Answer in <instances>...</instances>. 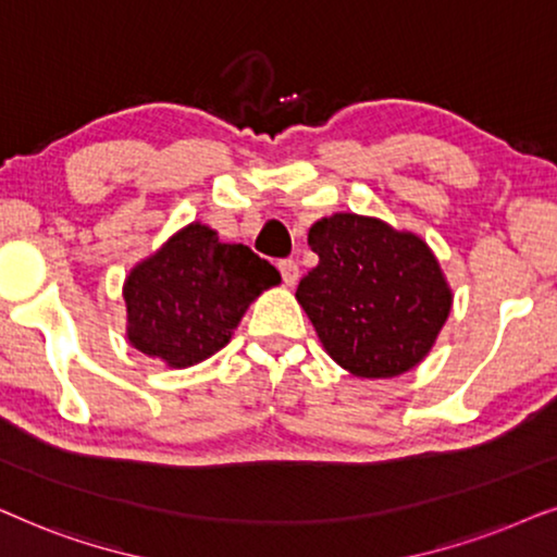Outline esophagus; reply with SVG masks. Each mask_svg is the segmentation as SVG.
Returning <instances> with one entry per match:
<instances>
[{
    "label": "esophagus",
    "mask_w": 557,
    "mask_h": 557,
    "mask_svg": "<svg viewBox=\"0 0 557 557\" xmlns=\"http://www.w3.org/2000/svg\"><path fill=\"white\" fill-rule=\"evenodd\" d=\"M280 274H283V283L285 285H295L298 283V262H293V259H283V262L277 264Z\"/></svg>",
    "instance_id": "1"
}]
</instances>
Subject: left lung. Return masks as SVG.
Masks as SVG:
<instances>
[{
  "label": "left lung",
  "instance_id": "8db88e82",
  "mask_svg": "<svg viewBox=\"0 0 557 557\" xmlns=\"http://www.w3.org/2000/svg\"><path fill=\"white\" fill-rule=\"evenodd\" d=\"M318 264L298 298L325 354L354 376L389 380L418 367L448 321L454 293L433 249L412 232L333 213L308 232Z\"/></svg>",
  "mask_w": 557,
  "mask_h": 557
}]
</instances>
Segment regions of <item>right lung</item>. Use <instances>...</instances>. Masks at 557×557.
<instances>
[{
	"label": "right lung",
	"instance_id": "1",
	"mask_svg": "<svg viewBox=\"0 0 557 557\" xmlns=\"http://www.w3.org/2000/svg\"><path fill=\"white\" fill-rule=\"evenodd\" d=\"M274 285L280 272L267 259L193 221L124 280L127 341L170 369L201 364L232 341L247 308Z\"/></svg>",
	"mask_w": 557,
	"mask_h": 557
}]
</instances>
